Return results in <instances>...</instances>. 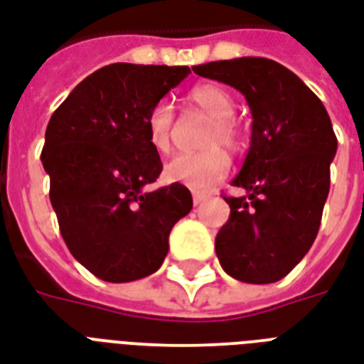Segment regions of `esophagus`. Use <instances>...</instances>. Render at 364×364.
<instances>
[{
	"label": "esophagus",
	"instance_id": "1",
	"mask_svg": "<svg viewBox=\"0 0 364 364\" xmlns=\"http://www.w3.org/2000/svg\"><path fill=\"white\" fill-rule=\"evenodd\" d=\"M205 199H207V196H205V193H193V205L203 203Z\"/></svg>",
	"mask_w": 364,
	"mask_h": 364
}]
</instances>
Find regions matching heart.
Returning a JSON list of instances; mask_svg holds the SVG:
<instances>
[{
	"label": "heart",
	"instance_id": "heart-1",
	"mask_svg": "<svg viewBox=\"0 0 364 364\" xmlns=\"http://www.w3.org/2000/svg\"><path fill=\"white\" fill-rule=\"evenodd\" d=\"M192 107L211 117V124L205 130L203 146L209 147L199 153H180L165 165V178L172 184H182L193 192H207L230 171V157L224 151V146L236 151L242 146L244 134L234 114V100L228 90L218 84H199L186 95ZM172 124L174 113L166 101L153 105L147 114V136L157 151L165 153L171 149Z\"/></svg>",
	"mask_w": 364,
	"mask_h": 364
}]
</instances>
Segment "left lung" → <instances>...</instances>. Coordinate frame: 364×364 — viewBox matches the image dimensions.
Segmentation results:
<instances>
[{
  "instance_id": "1",
  "label": "left lung",
  "mask_w": 364,
  "mask_h": 364,
  "mask_svg": "<svg viewBox=\"0 0 364 364\" xmlns=\"http://www.w3.org/2000/svg\"><path fill=\"white\" fill-rule=\"evenodd\" d=\"M193 73L242 92L253 117L250 151L232 180L247 196L224 198L230 217L215 240L220 267L240 282H278L318 234L338 149L330 117L301 78L272 59L213 61Z\"/></svg>"
}]
</instances>
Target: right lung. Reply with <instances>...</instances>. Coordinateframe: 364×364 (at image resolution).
<instances>
[{"label": "right lung", "mask_w": 364, "mask_h": 364, "mask_svg": "<svg viewBox=\"0 0 364 364\" xmlns=\"http://www.w3.org/2000/svg\"><path fill=\"white\" fill-rule=\"evenodd\" d=\"M190 73L113 63L84 78L49 119L42 163L59 230L76 261L105 282L153 274L172 226L192 211L186 186L144 190L163 171L147 114Z\"/></svg>", "instance_id": "1"}]
</instances>
